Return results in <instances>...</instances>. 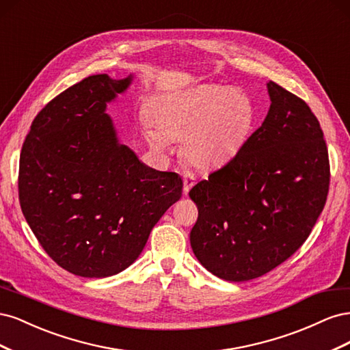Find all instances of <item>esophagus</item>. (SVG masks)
Masks as SVG:
<instances>
[{"instance_id": "obj_1", "label": "esophagus", "mask_w": 350, "mask_h": 350, "mask_svg": "<svg viewBox=\"0 0 350 350\" xmlns=\"http://www.w3.org/2000/svg\"><path fill=\"white\" fill-rule=\"evenodd\" d=\"M183 179H184V194H188L189 189H191L196 184V176L191 172H185Z\"/></svg>"}]
</instances>
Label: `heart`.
I'll return each instance as SVG.
<instances>
[{
  "mask_svg": "<svg viewBox=\"0 0 350 350\" xmlns=\"http://www.w3.org/2000/svg\"><path fill=\"white\" fill-rule=\"evenodd\" d=\"M157 131L146 135L156 149L183 137L185 157L197 167H217L230 161L247 142L254 109L245 94L217 84H201L166 94L152 109Z\"/></svg>",
  "mask_w": 350,
  "mask_h": 350,
  "instance_id": "obj_1",
  "label": "heart"
}]
</instances>
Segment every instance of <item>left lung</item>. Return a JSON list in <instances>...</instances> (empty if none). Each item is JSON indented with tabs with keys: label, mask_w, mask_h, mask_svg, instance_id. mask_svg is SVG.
<instances>
[{
	"label": "left lung",
	"mask_w": 350,
	"mask_h": 350,
	"mask_svg": "<svg viewBox=\"0 0 350 350\" xmlns=\"http://www.w3.org/2000/svg\"><path fill=\"white\" fill-rule=\"evenodd\" d=\"M267 90L271 105L260 129L189 191L198 208L191 248L210 273L229 282L260 278L299 250L330 185L317 116L274 81Z\"/></svg>",
	"instance_id": "left-lung-1"
}]
</instances>
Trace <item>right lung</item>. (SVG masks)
Instances as JSON below:
<instances>
[{
    "mask_svg": "<svg viewBox=\"0 0 350 350\" xmlns=\"http://www.w3.org/2000/svg\"><path fill=\"white\" fill-rule=\"evenodd\" d=\"M131 80L96 74L59 93L36 115L20 153L26 221L76 276L108 278L131 266L183 196L181 176L146 166L116 139L105 111Z\"/></svg>",
    "mask_w": 350,
    "mask_h": 350,
    "instance_id": "obj_1",
    "label": "right lung"
}]
</instances>
